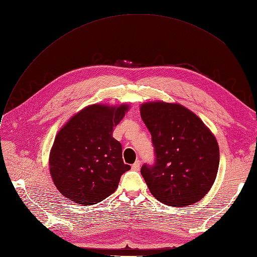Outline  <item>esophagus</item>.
Returning <instances> with one entry per match:
<instances>
[{"mask_svg":"<svg viewBox=\"0 0 257 257\" xmlns=\"http://www.w3.org/2000/svg\"><path fill=\"white\" fill-rule=\"evenodd\" d=\"M140 166H141V163L139 161H136L134 164H133L132 169L135 170V171H138L140 169Z\"/></svg>","mask_w":257,"mask_h":257,"instance_id":"34e87169","label":"esophagus"}]
</instances>
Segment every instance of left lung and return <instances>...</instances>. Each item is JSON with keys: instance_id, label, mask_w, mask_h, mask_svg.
<instances>
[{"instance_id": "left-lung-1", "label": "left lung", "mask_w": 257, "mask_h": 257, "mask_svg": "<svg viewBox=\"0 0 257 257\" xmlns=\"http://www.w3.org/2000/svg\"><path fill=\"white\" fill-rule=\"evenodd\" d=\"M140 116L152 135L156 163L141 175L151 193L166 205H191L205 197L217 178L219 146L196 113L179 103L140 105Z\"/></svg>"}]
</instances>
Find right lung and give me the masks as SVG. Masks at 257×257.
I'll return each mask as SVG.
<instances>
[{"mask_svg":"<svg viewBox=\"0 0 257 257\" xmlns=\"http://www.w3.org/2000/svg\"><path fill=\"white\" fill-rule=\"evenodd\" d=\"M127 104H92L74 113L55 136L49 168L58 191L77 204H96L116 191L131 169L112 130L124 118Z\"/></svg>","mask_w":257,"mask_h":257,"instance_id":"obj_1","label":"right lung"}]
</instances>
